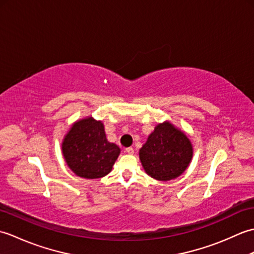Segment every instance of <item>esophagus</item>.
<instances>
[{"label":"esophagus","instance_id":"esophagus-1","mask_svg":"<svg viewBox=\"0 0 254 254\" xmlns=\"http://www.w3.org/2000/svg\"><path fill=\"white\" fill-rule=\"evenodd\" d=\"M126 153L130 154V155H133L134 154V149L132 147H127V148H126Z\"/></svg>","mask_w":254,"mask_h":254}]
</instances>
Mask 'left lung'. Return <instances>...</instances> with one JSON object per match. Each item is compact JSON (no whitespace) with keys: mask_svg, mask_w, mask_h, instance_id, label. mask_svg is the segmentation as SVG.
Listing matches in <instances>:
<instances>
[{"mask_svg":"<svg viewBox=\"0 0 254 254\" xmlns=\"http://www.w3.org/2000/svg\"><path fill=\"white\" fill-rule=\"evenodd\" d=\"M192 156L190 139L168 121L159 123L139 149L144 170L159 181H169L182 175Z\"/></svg>","mask_w":254,"mask_h":254,"instance_id":"1","label":"left lung"}]
</instances>
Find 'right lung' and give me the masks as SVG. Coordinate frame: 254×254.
Returning a JSON list of instances; mask_svg holds the SVG:
<instances>
[{"mask_svg":"<svg viewBox=\"0 0 254 254\" xmlns=\"http://www.w3.org/2000/svg\"><path fill=\"white\" fill-rule=\"evenodd\" d=\"M121 149L108 142L104 124L93 117L75 122L63 138L62 153L75 175L98 179L112 170Z\"/></svg>","mask_w":254,"mask_h":254,"instance_id":"add662e5","label":"right lung"}]
</instances>
